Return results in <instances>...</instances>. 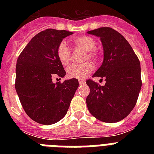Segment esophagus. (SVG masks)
Returning a JSON list of instances; mask_svg holds the SVG:
<instances>
[{
	"label": "esophagus",
	"mask_w": 154,
	"mask_h": 154,
	"mask_svg": "<svg viewBox=\"0 0 154 154\" xmlns=\"http://www.w3.org/2000/svg\"><path fill=\"white\" fill-rule=\"evenodd\" d=\"M79 84L80 85H84L85 84V82L83 80H79Z\"/></svg>",
	"instance_id": "1"
}]
</instances>
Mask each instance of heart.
<instances>
[{
	"mask_svg": "<svg viewBox=\"0 0 154 154\" xmlns=\"http://www.w3.org/2000/svg\"><path fill=\"white\" fill-rule=\"evenodd\" d=\"M73 44L77 47L85 50L83 60H91L94 62H97L99 59V53L97 51L96 42L94 38L89 36H81V37H75L72 39ZM56 54L58 60L63 65H68L70 63L71 60V52L69 48L67 46L64 42L59 43L57 47ZM93 69V65L90 62L87 61L82 64H75L70 65L67 68L66 73L69 78H75V79H84L88 74L91 72Z\"/></svg>",
	"mask_w": 154,
	"mask_h": 154,
	"instance_id": "b5f03b06",
	"label": "heart"
}]
</instances>
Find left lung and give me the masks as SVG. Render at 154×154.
<instances>
[{"instance_id": "8db88e82", "label": "left lung", "mask_w": 154, "mask_h": 154, "mask_svg": "<svg viewBox=\"0 0 154 154\" xmlns=\"http://www.w3.org/2000/svg\"><path fill=\"white\" fill-rule=\"evenodd\" d=\"M88 33L101 37L104 60L93 77L105 78L104 86L89 79L90 93L86 103L89 111L107 123L124 119L136 105L141 88L140 61L131 45L120 32L109 27Z\"/></svg>"}]
</instances>
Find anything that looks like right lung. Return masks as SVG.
<instances>
[{
    "mask_svg": "<svg viewBox=\"0 0 154 154\" xmlns=\"http://www.w3.org/2000/svg\"><path fill=\"white\" fill-rule=\"evenodd\" d=\"M66 30L48 29L32 38L18 57L15 88L23 109L34 122L52 125L65 117L78 88L77 79L53 83L66 74L56 54Z\"/></svg>",
    "mask_w": 154,
    "mask_h": 154,
    "instance_id": "obj_1",
    "label": "right lung"
}]
</instances>
